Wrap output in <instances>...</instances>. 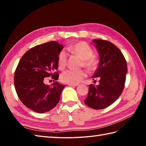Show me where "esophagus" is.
<instances>
[{"label":"esophagus","mask_w":146,"mask_h":146,"mask_svg":"<svg viewBox=\"0 0 146 146\" xmlns=\"http://www.w3.org/2000/svg\"><path fill=\"white\" fill-rule=\"evenodd\" d=\"M68 85L70 86H78L77 84H68Z\"/></svg>","instance_id":"esophagus-1"}]
</instances>
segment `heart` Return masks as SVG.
<instances>
[{
	"instance_id": "obj_1",
	"label": "heart",
	"mask_w": 146,
	"mask_h": 146,
	"mask_svg": "<svg viewBox=\"0 0 146 146\" xmlns=\"http://www.w3.org/2000/svg\"><path fill=\"white\" fill-rule=\"evenodd\" d=\"M69 50L78 55L82 59V65L89 71H94L97 69L98 62L93 55V50L91 47L84 41H80L71 45ZM68 54L65 50H61L57 57V66L59 70H64L67 65ZM87 74L84 70H66L61 74L60 79L63 82L76 84L81 82Z\"/></svg>"
}]
</instances>
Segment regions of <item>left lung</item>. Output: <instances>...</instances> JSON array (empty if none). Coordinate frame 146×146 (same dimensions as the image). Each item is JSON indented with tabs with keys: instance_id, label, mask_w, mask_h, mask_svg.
<instances>
[{
	"instance_id": "left-lung-1",
	"label": "left lung",
	"mask_w": 146,
	"mask_h": 146,
	"mask_svg": "<svg viewBox=\"0 0 146 146\" xmlns=\"http://www.w3.org/2000/svg\"><path fill=\"white\" fill-rule=\"evenodd\" d=\"M93 42L99 53L100 62L92 78H99V84L90 85L84 103L94 110H102L112 104L122 94L127 62L121 51L111 42L95 39Z\"/></svg>"
}]
</instances>
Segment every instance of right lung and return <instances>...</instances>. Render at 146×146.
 I'll use <instances>...</instances> for the list:
<instances>
[{
  "label": "right lung",
  "instance_id": "add662e5",
  "mask_svg": "<svg viewBox=\"0 0 146 146\" xmlns=\"http://www.w3.org/2000/svg\"><path fill=\"white\" fill-rule=\"evenodd\" d=\"M63 46L51 41L31 48L20 60L15 71L14 85L20 100L36 113L49 111L57 105L65 85L59 84L57 57ZM50 76L51 86L44 81Z\"/></svg>",
  "mask_w": 146,
  "mask_h": 146
}]
</instances>
